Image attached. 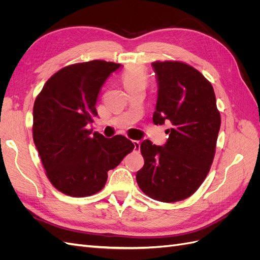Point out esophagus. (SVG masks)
Wrapping results in <instances>:
<instances>
[{
  "label": "esophagus",
  "mask_w": 260,
  "mask_h": 260,
  "mask_svg": "<svg viewBox=\"0 0 260 260\" xmlns=\"http://www.w3.org/2000/svg\"><path fill=\"white\" fill-rule=\"evenodd\" d=\"M133 145H135V149H137V151H140V146H141V142L138 140H133L132 141Z\"/></svg>",
  "instance_id": "obj_1"
}]
</instances>
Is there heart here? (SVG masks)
<instances>
[{
    "instance_id": "heart-1",
    "label": "heart",
    "mask_w": 260,
    "mask_h": 260,
    "mask_svg": "<svg viewBox=\"0 0 260 260\" xmlns=\"http://www.w3.org/2000/svg\"><path fill=\"white\" fill-rule=\"evenodd\" d=\"M121 80L127 91L136 86H145L147 83V73L142 67L133 66L124 70Z\"/></svg>"
}]
</instances>
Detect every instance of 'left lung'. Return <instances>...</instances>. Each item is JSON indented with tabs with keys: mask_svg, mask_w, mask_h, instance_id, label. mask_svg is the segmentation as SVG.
Returning a JSON list of instances; mask_svg holds the SVG:
<instances>
[{
	"mask_svg": "<svg viewBox=\"0 0 260 260\" xmlns=\"http://www.w3.org/2000/svg\"><path fill=\"white\" fill-rule=\"evenodd\" d=\"M158 79L155 124L171 122L167 143H141L143 168L137 182L148 198L164 203L183 201L207 177L216 153L221 118L211 83L198 69L179 60L153 62Z\"/></svg>",
	"mask_w": 260,
	"mask_h": 260,
	"instance_id": "obj_1",
	"label": "left lung"
}]
</instances>
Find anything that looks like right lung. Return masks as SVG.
I'll return each instance as SVG.
<instances>
[{
  "instance_id": "add662e5",
  "label": "right lung",
  "mask_w": 260,
  "mask_h": 260,
  "mask_svg": "<svg viewBox=\"0 0 260 260\" xmlns=\"http://www.w3.org/2000/svg\"><path fill=\"white\" fill-rule=\"evenodd\" d=\"M120 67L99 59L68 65L45 82L35 101L34 142L50 182L68 196L100 192L108 170L135 148L123 136L107 140L88 129L98 116L101 88Z\"/></svg>"
}]
</instances>
